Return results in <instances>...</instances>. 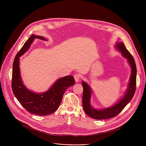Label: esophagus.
<instances>
[{"label": "esophagus", "mask_w": 146, "mask_h": 146, "mask_svg": "<svg viewBox=\"0 0 146 146\" xmlns=\"http://www.w3.org/2000/svg\"><path fill=\"white\" fill-rule=\"evenodd\" d=\"M74 80L76 81V82H78L79 81H80V76L78 74H76L74 76Z\"/></svg>", "instance_id": "1"}]
</instances>
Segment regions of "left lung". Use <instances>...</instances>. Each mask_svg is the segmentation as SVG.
I'll list each match as a JSON object with an SVG mask.
<instances>
[{
  "label": "left lung",
  "mask_w": 146,
  "mask_h": 146,
  "mask_svg": "<svg viewBox=\"0 0 146 146\" xmlns=\"http://www.w3.org/2000/svg\"><path fill=\"white\" fill-rule=\"evenodd\" d=\"M114 48L121 53L123 57L127 59L128 63L131 67V74L128 87L123 95L112 106L108 108L96 109L91 105V102L92 92V89L88 83L82 81L81 84L83 87V109L88 116L94 119H105L115 117L131 102L136 91L137 70L135 60L122 42H117Z\"/></svg>",
  "instance_id": "obj_1"
}]
</instances>
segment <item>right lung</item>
<instances>
[{
  "label": "right lung",
  "mask_w": 146,
  "mask_h": 146,
  "mask_svg": "<svg viewBox=\"0 0 146 146\" xmlns=\"http://www.w3.org/2000/svg\"><path fill=\"white\" fill-rule=\"evenodd\" d=\"M35 38L44 41L43 36L32 35L16 55L13 65L12 89L21 105L29 113L38 115H48L55 112L59 106L66 89L75 84L72 76L58 78L45 92L37 93L29 90L24 84L19 68V59L28 50Z\"/></svg>",
  "instance_id": "right-lung-1"
}]
</instances>
